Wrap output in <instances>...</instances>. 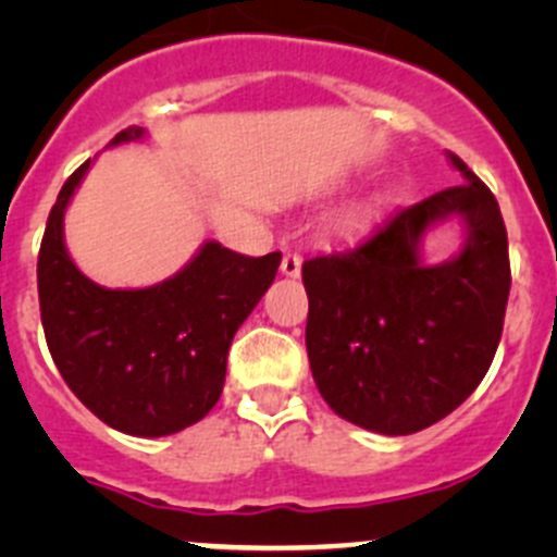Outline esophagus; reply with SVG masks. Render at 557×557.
Segmentation results:
<instances>
[{"label": "esophagus", "mask_w": 557, "mask_h": 557, "mask_svg": "<svg viewBox=\"0 0 557 557\" xmlns=\"http://www.w3.org/2000/svg\"><path fill=\"white\" fill-rule=\"evenodd\" d=\"M280 272H283L285 277H299V274H301V256H299V252H285L283 263H280Z\"/></svg>", "instance_id": "obj_1"}]
</instances>
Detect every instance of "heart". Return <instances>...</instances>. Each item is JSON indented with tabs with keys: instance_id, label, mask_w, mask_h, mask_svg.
I'll list each match as a JSON object with an SVG mask.
<instances>
[{
	"instance_id": "obj_1",
	"label": "heart",
	"mask_w": 557,
	"mask_h": 557,
	"mask_svg": "<svg viewBox=\"0 0 557 557\" xmlns=\"http://www.w3.org/2000/svg\"><path fill=\"white\" fill-rule=\"evenodd\" d=\"M369 210H372V207H363V212H369Z\"/></svg>"
}]
</instances>
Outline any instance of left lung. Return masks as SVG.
Here are the masks:
<instances>
[{"label":"left lung","mask_w":557,"mask_h":557,"mask_svg":"<svg viewBox=\"0 0 557 557\" xmlns=\"http://www.w3.org/2000/svg\"><path fill=\"white\" fill-rule=\"evenodd\" d=\"M447 159L463 183L301 267L314 385L339 418L377 434L407 436L447 418L482 383L502 342L512 285L502 210L458 156ZM447 216L465 223V247L429 268L419 245Z\"/></svg>","instance_id":"left-lung-1"}]
</instances>
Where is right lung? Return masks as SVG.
<instances>
[{"instance_id": "right-lung-1", "label": "right lung", "mask_w": 557, "mask_h": 557, "mask_svg": "<svg viewBox=\"0 0 557 557\" xmlns=\"http://www.w3.org/2000/svg\"><path fill=\"white\" fill-rule=\"evenodd\" d=\"M128 126L110 145L143 139ZM91 161L72 172L45 226L37 261L45 339L70 391L110 429L166 436L199 423L226 383L234 334L277 274L283 252L261 258L205 243L170 280L104 288L64 245V212Z\"/></svg>"}]
</instances>
